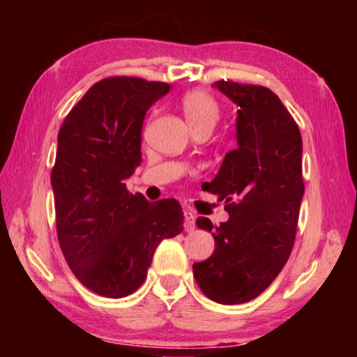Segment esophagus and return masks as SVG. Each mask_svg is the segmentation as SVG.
Listing matches in <instances>:
<instances>
[{
  "label": "esophagus",
  "mask_w": 357,
  "mask_h": 357,
  "mask_svg": "<svg viewBox=\"0 0 357 357\" xmlns=\"http://www.w3.org/2000/svg\"><path fill=\"white\" fill-rule=\"evenodd\" d=\"M184 219H185V231L192 233L195 229V214L192 211H184Z\"/></svg>",
  "instance_id": "obj_1"
}]
</instances>
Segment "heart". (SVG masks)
I'll return each instance as SVG.
<instances>
[{
	"instance_id": "b5f03b06",
	"label": "heart",
	"mask_w": 357,
	"mask_h": 357,
	"mask_svg": "<svg viewBox=\"0 0 357 357\" xmlns=\"http://www.w3.org/2000/svg\"><path fill=\"white\" fill-rule=\"evenodd\" d=\"M181 105H183V112L192 130L200 128L213 129L220 118L219 102L209 93L202 91V89L187 93Z\"/></svg>"
}]
</instances>
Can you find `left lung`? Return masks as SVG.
Segmentation results:
<instances>
[{
    "mask_svg": "<svg viewBox=\"0 0 357 357\" xmlns=\"http://www.w3.org/2000/svg\"><path fill=\"white\" fill-rule=\"evenodd\" d=\"M214 86L238 107V148L206 184L225 200L229 219L214 228L198 217L197 227L213 231L215 250L192 268L209 299L231 305L255 299L288 261L304 197L302 138L271 89L225 80Z\"/></svg>",
    "mask_w": 357,
    "mask_h": 357,
    "instance_id": "8db88e82",
    "label": "left lung"
}]
</instances>
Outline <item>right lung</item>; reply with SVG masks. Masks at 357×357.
Instances as JSON below:
<instances>
[{
    "mask_svg": "<svg viewBox=\"0 0 357 357\" xmlns=\"http://www.w3.org/2000/svg\"><path fill=\"white\" fill-rule=\"evenodd\" d=\"M170 88L137 77L104 78L59 129L52 170L58 241L77 279L105 298L140 288L155 247L184 228L176 200L149 203L126 189L142 162L144 114Z\"/></svg>",
    "mask_w": 357,
    "mask_h": 357,
    "instance_id": "1",
    "label": "right lung"
}]
</instances>
